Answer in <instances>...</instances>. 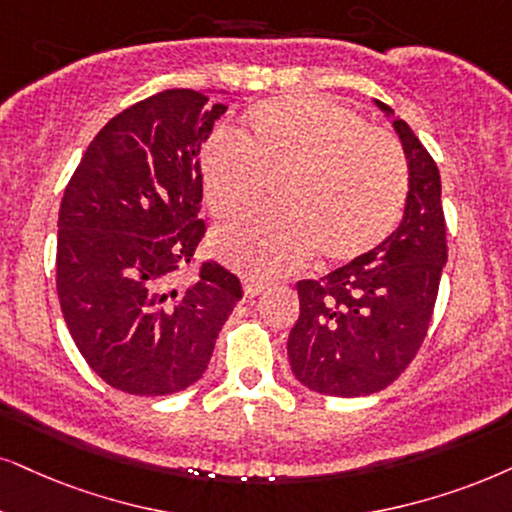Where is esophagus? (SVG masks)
Listing matches in <instances>:
<instances>
[{"mask_svg":"<svg viewBox=\"0 0 512 512\" xmlns=\"http://www.w3.org/2000/svg\"><path fill=\"white\" fill-rule=\"evenodd\" d=\"M264 288H267V283H264V281H257V278H243L245 297H257Z\"/></svg>","mask_w":512,"mask_h":512,"instance_id":"esophagus-1","label":"esophagus"}]
</instances>
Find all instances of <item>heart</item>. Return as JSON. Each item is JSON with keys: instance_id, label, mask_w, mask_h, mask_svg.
<instances>
[{"instance_id": "heart-1", "label": "heart", "mask_w": 512, "mask_h": 512, "mask_svg": "<svg viewBox=\"0 0 512 512\" xmlns=\"http://www.w3.org/2000/svg\"><path fill=\"white\" fill-rule=\"evenodd\" d=\"M198 170L208 210L229 222L260 210L276 186L281 210L212 236L224 260L260 276L302 267L316 250L328 262L368 255L392 234L409 193L399 141L321 96L252 106L241 144L210 139Z\"/></svg>"}]
</instances>
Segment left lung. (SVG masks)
Returning <instances> with one entry per match:
<instances>
[{"label": "left lung", "instance_id": "left-lung-1", "mask_svg": "<svg viewBox=\"0 0 512 512\" xmlns=\"http://www.w3.org/2000/svg\"><path fill=\"white\" fill-rule=\"evenodd\" d=\"M373 103L392 118L409 163L404 217L368 255L297 283L300 316L288 335L295 378L331 397H364L399 378L428 333L446 264L435 160L390 106Z\"/></svg>", "mask_w": 512, "mask_h": 512}]
</instances>
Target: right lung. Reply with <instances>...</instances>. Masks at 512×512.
Wrapping results in <instances>:
<instances>
[{
	"label": "right lung",
	"mask_w": 512,
	"mask_h": 512,
	"mask_svg": "<svg viewBox=\"0 0 512 512\" xmlns=\"http://www.w3.org/2000/svg\"><path fill=\"white\" fill-rule=\"evenodd\" d=\"M210 94L167 89L115 115L63 193L58 302L89 368L120 392L191 387L243 297L217 262L177 286L205 234L198 153L226 111Z\"/></svg>",
	"instance_id": "1"
}]
</instances>
